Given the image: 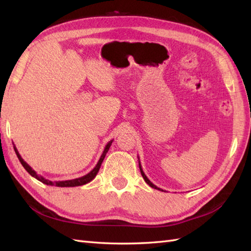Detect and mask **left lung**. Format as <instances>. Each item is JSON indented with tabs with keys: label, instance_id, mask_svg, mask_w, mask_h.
I'll use <instances>...</instances> for the list:
<instances>
[{
	"label": "left lung",
	"instance_id": "left-lung-1",
	"mask_svg": "<svg viewBox=\"0 0 251 251\" xmlns=\"http://www.w3.org/2000/svg\"><path fill=\"white\" fill-rule=\"evenodd\" d=\"M138 159H139V157H138ZM139 168H140V173H141V175H142V177H143V179H145V181H146V182L149 184V185H150L151 186V188H153V189H156V190H159V191H164V190H162V189H159V188H157V186L156 185H154L152 182H151V181L150 180H149L148 179V177H147V176H146V174L145 173H143V170H142V167H141V164H140V161H139ZM165 192V191H164Z\"/></svg>",
	"mask_w": 251,
	"mask_h": 251
}]
</instances>
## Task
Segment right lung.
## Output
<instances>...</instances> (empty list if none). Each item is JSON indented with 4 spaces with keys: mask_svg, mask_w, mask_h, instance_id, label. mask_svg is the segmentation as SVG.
<instances>
[{
    "mask_svg": "<svg viewBox=\"0 0 251 251\" xmlns=\"http://www.w3.org/2000/svg\"><path fill=\"white\" fill-rule=\"evenodd\" d=\"M112 141H113V140H111V141H109L108 143H106V146H105V148H104V150H103L102 154H101V156H100V158H99V161H98L97 165H96V166L94 167V169L92 170V172L88 173L87 175L83 176V177H79V178H76V179L65 180V181H55V182H54V181H50V180H47V179L43 178V177H42V176H40V175H37V174L34 172V170L32 169V168L29 166V165L24 161V158L20 156V154H19V152H18V150H17V148L15 147V145H14V150H15L16 155H17V157H18V159H19V162L21 163V165H23V166L25 167V169L32 176V177H34L35 179H37L39 181H41V182H43L44 184H47V185H56V186H60V188H66V186H78V185H84V184H86V183L90 182V181H92V180L96 177V176H97V174H98V172H99V169H100L101 164H102L103 159H104V157H105V154L108 153L109 149H110V147H111V145H112Z\"/></svg>",
    "mask_w": 251,
    "mask_h": 251,
    "instance_id": "add662e5",
    "label": "right lung"
}]
</instances>
